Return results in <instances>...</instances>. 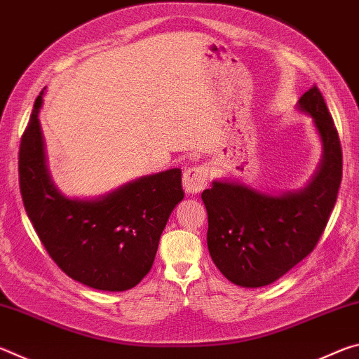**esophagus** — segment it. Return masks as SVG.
<instances>
[{
	"label": "esophagus",
	"mask_w": 359,
	"mask_h": 359,
	"mask_svg": "<svg viewBox=\"0 0 359 359\" xmlns=\"http://www.w3.org/2000/svg\"><path fill=\"white\" fill-rule=\"evenodd\" d=\"M209 180V169L208 166H194L191 169H187L182 177V185L188 194H196L203 191L208 187Z\"/></svg>",
	"instance_id": "obj_1"
}]
</instances>
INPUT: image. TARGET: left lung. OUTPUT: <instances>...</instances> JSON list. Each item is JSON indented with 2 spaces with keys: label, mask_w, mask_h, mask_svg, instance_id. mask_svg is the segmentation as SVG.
Segmentation results:
<instances>
[{
  "label": "left lung",
  "mask_w": 359,
  "mask_h": 359,
  "mask_svg": "<svg viewBox=\"0 0 359 359\" xmlns=\"http://www.w3.org/2000/svg\"><path fill=\"white\" fill-rule=\"evenodd\" d=\"M296 109L312 118L321 160L306 185L261 190L241 179H215L201 198L208 210V247L231 283L259 288L276 282L311 253L323 234L342 180V149L317 85Z\"/></svg>",
  "instance_id": "obj_1"
}]
</instances>
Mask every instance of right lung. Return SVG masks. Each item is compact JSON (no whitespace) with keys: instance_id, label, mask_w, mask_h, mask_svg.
Here are the masks:
<instances>
[{"instance_id":"right-lung-1","label":"right lung","mask_w":359,"mask_h":359,"mask_svg":"<svg viewBox=\"0 0 359 359\" xmlns=\"http://www.w3.org/2000/svg\"><path fill=\"white\" fill-rule=\"evenodd\" d=\"M36 98L19 151L20 193L27 215L60 269L101 291H126L154 264L163 229L184 199L182 171L168 169L96 198H71L52 180Z\"/></svg>"}]
</instances>
